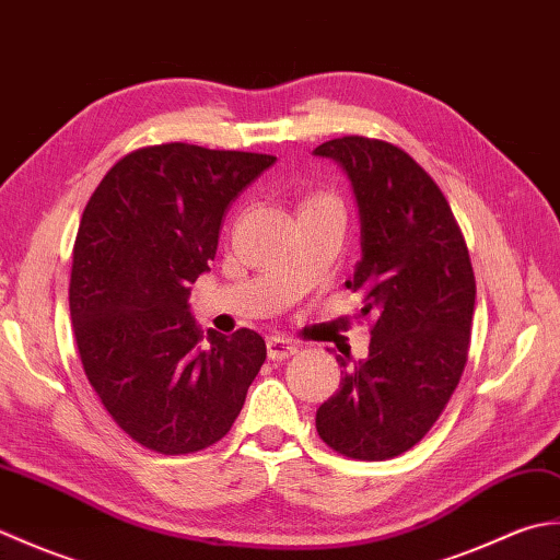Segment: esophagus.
<instances>
[{
  "mask_svg": "<svg viewBox=\"0 0 560 560\" xmlns=\"http://www.w3.org/2000/svg\"><path fill=\"white\" fill-rule=\"evenodd\" d=\"M299 351V343L287 339V337H271L267 339V355L269 361H283L291 359V355Z\"/></svg>",
  "mask_w": 560,
  "mask_h": 560,
  "instance_id": "obj_1",
  "label": "esophagus"
}]
</instances>
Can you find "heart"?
Here are the masks:
<instances>
[{
    "mask_svg": "<svg viewBox=\"0 0 560 560\" xmlns=\"http://www.w3.org/2000/svg\"><path fill=\"white\" fill-rule=\"evenodd\" d=\"M299 213H329V217H335L343 223V201L337 192H331V189H317V192L311 195H303L299 199Z\"/></svg>",
    "mask_w": 560,
    "mask_h": 560,
    "instance_id": "b5f03b06",
    "label": "heart"
}]
</instances>
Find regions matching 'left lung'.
I'll return each mask as SVG.
<instances>
[{"label":"left lung","instance_id":"left-lung-1","mask_svg":"<svg viewBox=\"0 0 560 560\" xmlns=\"http://www.w3.org/2000/svg\"><path fill=\"white\" fill-rule=\"evenodd\" d=\"M315 153L353 185L363 257L347 289L361 295V317H373L365 361L337 355L341 383L315 425L339 455L383 462L419 443L455 392L477 281L445 195L407 151L351 135Z\"/></svg>","mask_w":560,"mask_h":560}]
</instances>
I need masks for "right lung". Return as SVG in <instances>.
Wrapping results in <instances>:
<instances>
[{
	"label": "right lung",
	"instance_id": "obj_1",
	"mask_svg": "<svg viewBox=\"0 0 560 560\" xmlns=\"http://www.w3.org/2000/svg\"><path fill=\"white\" fill-rule=\"evenodd\" d=\"M273 161L183 141L144 147L105 173L83 209L69 281L83 373L113 421L161 455L219 443L267 359L253 329L201 341L187 299L217 257L225 209Z\"/></svg>",
	"mask_w": 560,
	"mask_h": 560
}]
</instances>
